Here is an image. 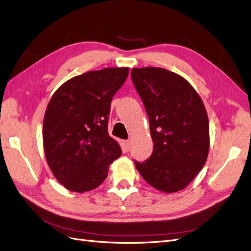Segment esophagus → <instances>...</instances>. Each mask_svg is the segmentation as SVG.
<instances>
[{"label":"esophagus","mask_w":251,"mask_h":251,"mask_svg":"<svg viewBox=\"0 0 251 251\" xmlns=\"http://www.w3.org/2000/svg\"><path fill=\"white\" fill-rule=\"evenodd\" d=\"M123 147H124V151H128L131 149V142L128 140H125L123 143Z\"/></svg>","instance_id":"34e87169"}]
</instances>
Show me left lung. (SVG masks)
<instances>
[{"instance_id":"1","label":"left lung","mask_w":251,"mask_h":251,"mask_svg":"<svg viewBox=\"0 0 251 251\" xmlns=\"http://www.w3.org/2000/svg\"><path fill=\"white\" fill-rule=\"evenodd\" d=\"M131 77L146 108L153 153L135 161L142 178L158 191L185 188L206 162L209 125L203 101L186 79L162 68H134Z\"/></svg>"}]
</instances>
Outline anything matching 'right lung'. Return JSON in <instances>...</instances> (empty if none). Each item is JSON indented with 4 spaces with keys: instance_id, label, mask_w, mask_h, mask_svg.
Masks as SVG:
<instances>
[{
    "instance_id": "add662e5",
    "label": "right lung",
    "mask_w": 251,
    "mask_h": 251,
    "mask_svg": "<svg viewBox=\"0 0 251 251\" xmlns=\"http://www.w3.org/2000/svg\"><path fill=\"white\" fill-rule=\"evenodd\" d=\"M128 68H104L75 76L53 94L43 124L44 151L50 170L67 189L83 193L100 186L119 144L109 136L113 96Z\"/></svg>"
}]
</instances>
